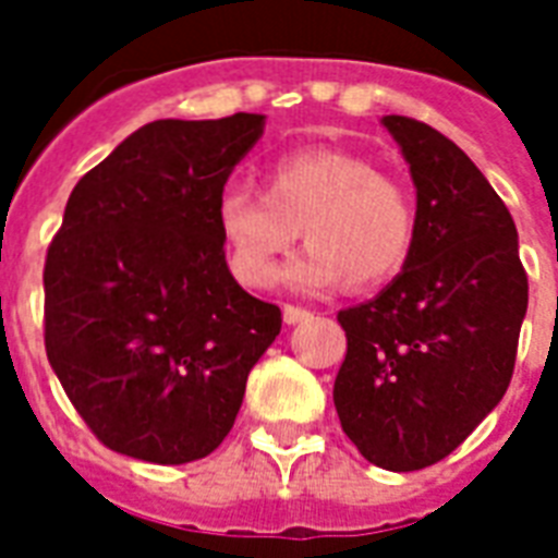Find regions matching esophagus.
<instances>
[{"label": "esophagus", "mask_w": 558, "mask_h": 558, "mask_svg": "<svg viewBox=\"0 0 558 558\" xmlns=\"http://www.w3.org/2000/svg\"><path fill=\"white\" fill-rule=\"evenodd\" d=\"M310 310H304V306H295V304H283V322L287 324H301L310 318Z\"/></svg>", "instance_id": "esophagus-1"}]
</instances>
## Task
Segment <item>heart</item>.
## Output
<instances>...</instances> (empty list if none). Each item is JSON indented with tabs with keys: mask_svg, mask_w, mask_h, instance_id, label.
Wrapping results in <instances>:
<instances>
[{
	"mask_svg": "<svg viewBox=\"0 0 558 558\" xmlns=\"http://www.w3.org/2000/svg\"><path fill=\"white\" fill-rule=\"evenodd\" d=\"M217 226L236 278L266 289L280 278L298 231L310 252L292 266L301 287H376L411 257L416 208L408 187L359 153L304 147L269 161L263 193L228 187Z\"/></svg>",
	"mask_w": 558,
	"mask_h": 558,
	"instance_id": "1",
	"label": "heart"
}]
</instances>
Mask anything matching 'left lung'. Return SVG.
I'll use <instances>...</instances> for the list:
<instances>
[{
  "label": "left lung",
  "mask_w": 558,
  "mask_h": 558,
  "mask_svg": "<svg viewBox=\"0 0 558 558\" xmlns=\"http://www.w3.org/2000/svg\"><path fill=\"white\" fill-rule=\"evenodd\" d=\"M381 124L416 187V240L367 304L341 310L348 353L332 385L362 458L414 472L458 449L510 388L527 313L519 231L466 153L405 116Z\"/></svg>",
  "instance_id": "8db88e82"
}]
</instances>
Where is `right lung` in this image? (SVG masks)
<instances>
[{
  "instance_id": "obj_1",
  "label": "right lung",
  "mask_w": 558,
  "mask_h": 558,
  "mask_svg": "<svg viewBox=\"0 0 558 558\" xmlns=\"http://www.w3.org/2000/svg\"><path fill=\"white\" fill-rule=\"evenodd\" d=\"M263 116L165 118L74 185L46 254V353L92 434L177 466L226 440L280 310L228 271L217 202Z\"/></svg>"
}]
</instances>
